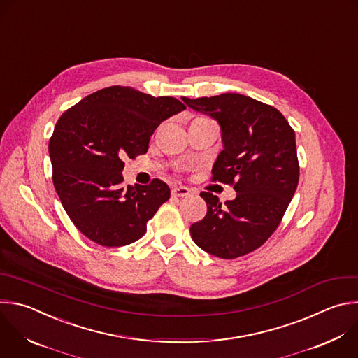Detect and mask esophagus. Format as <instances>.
I'll use <instances>...</instances> for the list:
<instances>
[{"label": "esophagus", "instance_id": "esophagus-1", "mask_svg": "<svg viewBox=\"0 0 358 358\" xmlns=\"http://www.w3.org/2000/svg\"><path fill=\"white\" fill-rule=\"evenodd\" d=\"M189 194H191L189 188H187V187H184V185H176V187H173V189H171V195H173V196H180V198H182V196H187V195H189Z\"/></svg>", "mask_w": 358, "mask_h": 358}]
</instances>
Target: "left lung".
I'll list each match as a JSON object with an SVG mask.
<instances>
[{
  "label": "left lung",
  "instance_id": "left-lung-1",
  "mask_svg": "<svg viewBox=\"0 0 358 358\" xmlns=\"http://www.w3.org/2000/svg\"><path fill=\"white\" fill-rule=\"evenodd\" d=\"M181 99L217 122L223 150L213 163L212 180L233 184L236 191V198L223 205L216 195L201 192L208 209L189 227L192 241L220 259L245 256L273 234L295 194V132L278 109L242 94Z\"/></svg>",
  "mask_w": 358,
  "mask_h": 358
}]
</instances>
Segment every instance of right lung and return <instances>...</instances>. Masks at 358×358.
Here are the masks:
<instances>
[{
	"label": "right lung",
	"instance_id": "right-lung-1",
	"mask_svg": "<svg viewBox=\"0 0 358 358\" xmlns=\"http://www.w3.org/2000/svg\"><path fill=\"white\" fill-rule=\"evenodd\" d=\"M184 109L173 96L112 85L59 117L49 142L53 184L64 210L90 241L119 248L146 233L170 188L157 178L150 185L125 187L122 157L146 153L157 127Z\"/></svg>",
	"mask_w": 358,
	"mask_h": 358
}]
</instances>
